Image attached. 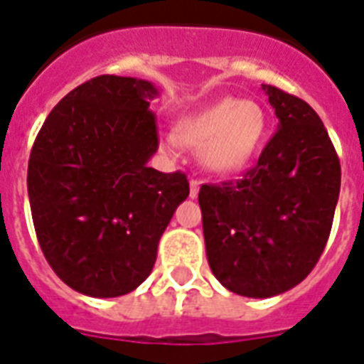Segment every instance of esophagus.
Returning <instances> with one entry per match:
<instances>
[{
  "mask_svg": "<svg viewBox=\"0 0 364 364\" xmlns=\"http://www.w3.org/2000/svg\"><path fill=\"white\" fill-rule=\"evenodd\" d=\"M198 191H200V181H198V179H191V193H188V196H191V198H196V196H198Z\"/></svg>",
  "mask_w": 364,
  "mask_h": 364,
  "instance_id": "1",
  "label": "esophagus"
}]
</instances>
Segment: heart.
<instances>
[{
    "mask_svg": "<svg viewBox=\"0 0 364 364\" xmlns=\"http://www.w3.org/2000/svg\"><path fill=\"white\" fill-rule=\"evenodd\" d=\"M265 127L267 118L257 102L223 97L177 120L176 137L166 135L162 146L170 154L179 152V143L200 149L202 164L208 170L232 176L256 156Z\"/></svg>",
    "mask_w": 364,
    "mask_h": 364,
    "instance_id": "heart-1",
    "label": "heart"
}]
</instances>
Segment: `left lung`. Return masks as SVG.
<instances>
[{"mask_svg": "<svg viewBox=\"0 0 364 364\" xmlns=\"http://www.w3.org/2000/svg\"><path fill=\"white\" fill-rule=\"evenodd\" d=\"M279 126L238 181L202 185L198 202L213 277L246 298H273L311 273L340 196V160L318 114L262 85Z\"/></svg>", "mask_w": 364, "mask_h": 364, "instance_id": "8db88e82", "label": "left lung"}]
</instances>
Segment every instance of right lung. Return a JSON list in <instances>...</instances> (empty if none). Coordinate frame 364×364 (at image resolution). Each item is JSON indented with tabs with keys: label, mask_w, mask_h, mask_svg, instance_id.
<instances>
[{
	"label": "right lung",
	"mask_w": 364,
	"mask_h": 364,
	"mask_svg": "<svg viewBox=\"0 0 364 364\" xmlns=\"http://www.w3.org/2000/svg\"><path fill=\"white\" fill-rule=\"evenodd\" d=\"M158 95L146 80L93 77L53 108L32 146L28 196L41 252L60 281L91 298L145 282L188 196L185 173L149 168Z\"/></svg>",
	"instance_id": "right-lung-1"
}]
</instances>
